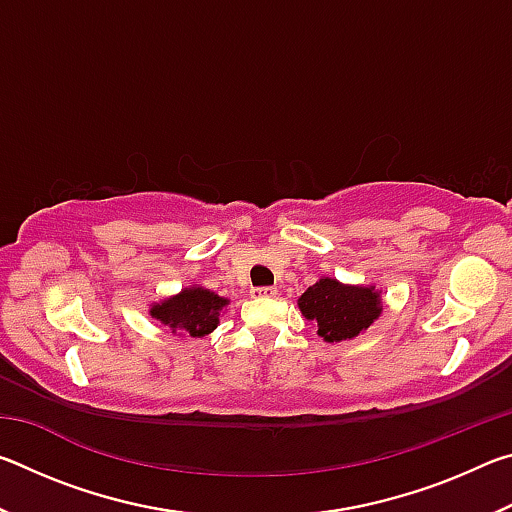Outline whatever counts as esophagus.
<instances>
[{
    "instance_id": "esophagus-1",
    "label": "esophagus",
    "mask_w": 512,
    "mask_h": 512,
    "mask_svg": "<svg viewBox=\"0 0 512 512\" xmlns=\"http://www.w3.org/2000/svg\"><path fill=\"white\" fill-rule=\"evenodd\" d=\"M275 296H277L275 287H257V289H253V298L268 300V298H275Z\"/></svg>"
}]
</instances>
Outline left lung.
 <instances>
[{
    "label": "left lung",
    "mask_w": 512,
    "mask_h": 512,
    "mask_svg": "<svg viewBox=\"0 0 512 512\" xmlns=\"http://www.w3.org/2000/svg\"><path fill=\"white\" fill-rule=\"evenodd\" d=\"M298 307L325 343L357 339L384 311L381 289L372 284H343L336 277H320L311 284L298 298Z\"/></svg>",
    "instance_id": "8db88e82"
}]
</instances>
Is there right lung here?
<instances>
[{
    "instance_id": "right-lung-1",
    "label": "right lung",
    "mask_w": 512,
    "mask_h": 512,
    "mask_svg": "<svg viewBox=\"0 0 512 512\" xmlns=\"http://www.w3.org/2000/svg\"><path fill=\"white\" fill-rule=\"evenodd\" d=\"M228 305L230 300L219 293L205 289L201 284H189L176 296L151 302L149 314L164 327H169L171 334L203 339L219 327V318Z\"/></svg>"
}]
</instances>
